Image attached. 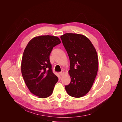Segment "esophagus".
<instances>
[{
    "instance_id": "obj_1",
    "label": "esophagus",
    "mask_w": 122,
    "mask_h": 122,
    "mask_svg": "<svg viewBox=\"0 0 122 122\" xmlns=\"http://www.w3.org/2000/svg\"><path fill=\"white\" fill-rule=\"evenodd\" d=\"M64 73H65V71H61V72H59V74H60V75L61 76L63 75L64 74Z\"/></svg>"
}]
</instances>
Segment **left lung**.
I'll return each instance as SVG.
<instances>
[{"mask_svg": "<svg viewBox=\"0 0 122 122\" xmlns=\"http://www.w3.org/2000/svg\"><path fill=\"white\" fill-rule=\"evenodd\" d=\"M60 38L71 63L68 73L71 81L65 86V89L70 96L81 97L90 91L97 76V51L89 39L83 35L66 33Z\"/></svg>", "mask_w": 122, "mask_h": 122, "instance_id": "1", "label": "left lung"}]
</instances>
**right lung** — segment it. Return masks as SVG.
Masks as SVG:
<instances>
[{
	"mask_svg": "<svg viewBox=\"0 0 122 122\" xmlns=\"http://www.w3.org/2000/svg\"><path fill=\"white\" fill-rule=\"evenodd\" d=\"M60 43L57 37L40 36L31 40L24 50L22 74L29 91L40 98L50 96L58 81L49 58L53 47Z\"/></svg>",
	"mask_w": 122,
	"mask_h": 122,
	"instance_id": "1",
	"label": "right lung"
}]
</instances>
